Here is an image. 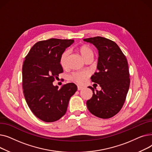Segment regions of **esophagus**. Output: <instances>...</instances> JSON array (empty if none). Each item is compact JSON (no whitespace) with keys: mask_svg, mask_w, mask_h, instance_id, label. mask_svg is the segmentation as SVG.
Listing matches in <instances>:
<instances>
[{"mask_svg":"<svg viewBox=\"0 0 152 152\" xmlns=\"http://www.w3.org/2000/svg\"><path fill=\"white\" fill-rule=\"evenodd\" d=\"M83 89V87L81 86H77V90L78 91H80V90H82Z\"/></svg>","mask_w":152,"mask_h":152,"instance_id":"1","label":"esophagus"}]
</instances>
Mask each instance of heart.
<instances>
[{
    "instance_id": "1",
    "label": "heart",
    "mask_w": 152,
    "mask_h": 152,
    "mask_svg": "<svg viewBox=\"0 0 152 152\" xmlns=\"http://www.w3.org/2000/svg\"><path fill=\"white\" fill-rule=\"evenodd\" d=\"M77 53L80 55L82 58L86 60L87 58H93L94 55V50H92V48L89 47V45H83L79 46L76 49ZM68 53L67 51L63 52L60 57V64L62 67H65L66 65V62H67V58H68ZM88 76L87 73H81V72H76L73 74L71 76V79H73V81L79 83V84H83L85 82L86 77Z\"/></svg>"
}]
</instances>
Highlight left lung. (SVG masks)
<instances>
[{
  "instance_id": "1",
  "label": "left lung",
  "mask_w": 152,
  "mask_h": 152,
  "mask_svg": "<svg viewBox=\"0 0 152 152\" xmlns=\"http://www.w3.org/2000/svg\"><path fill=\"white\" fill-rule=\"evenodd\" d=\"M99 50L98 71L91 76L92 81L100 85V91L89 86L92 97L86 102L90 112L107 119L116 115L123 107L129 91L130 79L128 63L120 48L113 41L97 36L84 39Z\"/></svg>"
}]
</instances>
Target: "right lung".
Wrapping results in <instances>:
<instances>
[{
  "label": "right lung",
  "instance_id": "obj_1",
  "mask_svg": "<svg viewBox=\"0 0 152 152\" xmlns=\"http://www.w3.org/2000/svg\"><path fill=\"white\" fill-rule=\"evenodd\" d=\"M74 42L72 39H50L36 43L29 50L22 68L23 89L27 104L42 121L58 120L66 112L70 97L77 91L74 83L63 85L60 89L53 82L63 68L61 53Z\"/></svg>",
  "mask_w": 152,
  "mask_h": 152
}]
</instances>
